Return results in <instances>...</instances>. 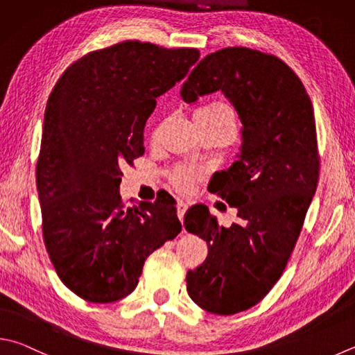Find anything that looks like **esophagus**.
<instances>
[{
  "mask_svg": "<svg viewBox=\"0 0 355 355\" xmlns=\"http://www.w3.org/2000/svg\"><path fill=\"white\" fill-rule=\"evenodd\" d=\"M176 207H178V216H179V219H180V223H182V220H184V215H185L187 209H189V205H187V202H184L182 199H179Z\"/></svg>",
  "mask_w": 355,
  "mask_h": 355,
  "instance_id": "esophagus-1",
  "label": "esophagus"
}]
</instances>
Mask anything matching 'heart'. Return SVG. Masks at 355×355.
<instances>
[{"label": "heart", "mask_w": 355, "mask_h": 355, "mask_svg": "<svg viewBox=\"0 0 355 355\" xmlns=\"http://www.w3.org/2000/svg\"><path fill=\"white\" fill-rule=\"evenodd\" d=\"M199 111L215 112V114L225 119L230 125L235 126V116H233V111L230 110V106H227L224 103H211V105L205 106V108L199 110ZM199 178H200L199 173L195 171V170L178 168L175 173H173L171 182H173V185H175L179 191H185L187 193V191H191L193 189H195Z\"/></svg>", "instance_id": "b5f03b06"}]
</instances>
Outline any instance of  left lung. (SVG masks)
I'll use <instances>...</instances> for the list:
<instances>
[{
    "mask_svg": "<svg viewBox=\"0 0 355 355\" xmlns=\"http://www.w3.org/2000/svg\"><path fill=\"white\" fill-rule=\"evenodd\" d=\"M220 91L241 120V146L211 191L238 210V223L218 224L205 205L185 213L187 232L209 255L187 272V292L218 315L250 309L275 284L315 195L320 160L315 119L303 83L282 60L249 48L204 57L180 88L185 103Z\"/></svg>",
    "mask_w": 355,
    "mask_h": 355,
    "instance_id": "1",
    "label": "left lung"
}]
</instances>
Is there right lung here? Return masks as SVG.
<instances>
[{"mask_svg": "<svg viewBox=\"0 0 355 355\" xmlns=\"http://www.w3.org/2000/svg\"><path fill=\"white\" fill-rule=\"evenodd\" d=\"M198 58L193 48L123 42L78 58L53 86L37 162L43 238L60 279L86 302L131 293L145 259L182 229L170 195L125 207L120 166L144 155L156 98Z\"/></svg>", "mask_w": 355, "mask_h": 355, "instance_id": "1", "label": "right lung"}]
</instances>
